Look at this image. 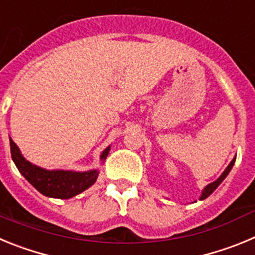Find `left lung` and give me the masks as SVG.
Returning <instances> with one entry per match:
<instances>
[{
    "mask_svg": "<svg viewBox=\"0 0 255 255\" xmlns=\"http://www.w3.org/2000/svg\"><path fill=\"white\" fill-rule=\"evenodd\" d=\"M234 162H235V159H233V161H231L230 164H229V166L226 167V169H225V171L221 174V176H220V178L217 179V180H215V182H213V183L208 184L207 187H206L205 189H203V192H202V196L199 197V199H206L208 196H210V194L213 193V190L216 189V188L219 187V185L221 184L222 182H224V179L226 178V176H228L229 173H230V170H231V169H233V166H234Z\"/></svg>",
    "mask_w": 255,
    "mask_h": 255,
    "instance_id": "8db88e82",
    "label": "left lung"
}]
</instances>
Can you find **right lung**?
<instances>
[{"label": "right lung", "instance_id": "add662e5", "mask_svg": "<svg viewBox=\"0 0 255 255\" xmlns=\"http://www.w3.org/2000/svg\"><path fill=\"white\" fill-rule=\"evenodd\" d=\"M10 148L11 157L22 176L36 190H39L40 193L47 197L61 199L72 198L90 188L96 182L98 175H99L98 170L84 171V173L71 170H45L43 167H39L27 161L11 138ZM109 150H111V146L103 151L102 156H100L102 161L107 159Z\"/></svg>", "mask_w": 255, "mask_h": 255}]
</instances>
